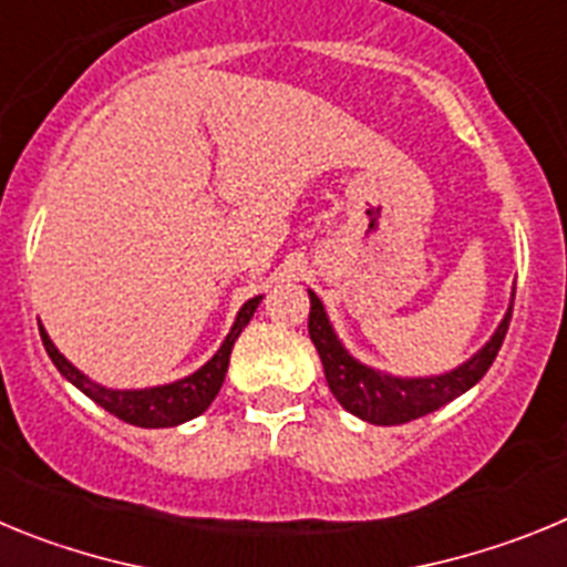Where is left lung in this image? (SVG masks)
<instances>
[{"instance_id":"obj_1","label":"left lung","mask_w":567,"mask_h":567,"mask_svg":"<svg viewBox=\"0 0 567 567\" xmlns=\"http://www.w3.org/2000/svg\"><path fill=\"white\" fill-rule=\"evenodd\" d=\"M309 300H312V309H309V338H312L315 349L320 354L329 389H332V394L338 398V403L343 405L346 412L358 414L360 420L374 425L412 423V420L437 412L440 405L452 403L454 398L468 392L471 385L483 380V374L488 372L494 358H497L505 332H508L511 309H514V303H511L508 315L503 318L494 338L468 363H463L460 369H454L449 374H440V378L403 380L392 378V374H380L374 369H369V365L358 363L340 346V340L334 338L318 295L309 292Z\"/></svg>"}]
</instances>
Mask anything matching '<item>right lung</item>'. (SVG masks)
Returning a JSON list of instances; mask_svg holds the SVG:
<instances>
[{
    "instance_id": "right-lung-1",
    "label": "right lung",
    "mask_w": 567,
    "mask_h": 567,
    "mask_svg": "<svg viewBox=\"0 0 567 567\" xmlns=\"http://www.w3.org/2000/svg\"><path fill=\"white\" fill-rule=\"evenodd\" d=\"M258 300L252 298L240 307L238 318H235V327L229 329L227 340L221 343V349L215 352V358L207 365H202L198 372L189 374L184 380H175L169 385H155V389H142V392H113V389H104V385L90 383L76 365L68 363L64 354L59 352L56 346L50 343L48 332L39 323V332H42V343L48 349L50 360L56 363L59 372L70 380V383L82 389L93 403H99L104 412L115 414L118 420L130 425H142V429H167V425L187 423V420L198 417L209 409V403L215 400L218 389L224 383V374H227L229 365V352H233V343L238 340V334L244 332V327L249 323V318L258 309Z\"/></svg>"
}]
</instances>
